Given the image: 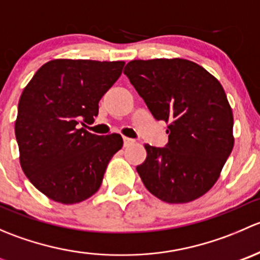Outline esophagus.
I'll return each instance as SVG.
<instances>
[{"label":"esophagus","mask_w":260,"mask_h":260,"mask_svg":"<svg viewBox=\"0 0 260 260\" xmlns=\"http://www.w3.org/2000/svg\"><path fill=\"white\" fill-rule=\"evenodd\" d=\"M133 143H135V140H132V138H128V137H123V145H124V147L133 145Z\"/></svg>","instance_id":"34e87169"}]
</instances>
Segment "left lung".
<instances>
[{
    "label": "left lung",
    "instance_id": "left-lung-1",
    "mask_svg": "<svg viewBox=\"0 0 260 260\" xmlns=\"http://www.w3.org/2000/svg\"><path fill=\"white\" fill-rule=\"evenodd\" d=\"M124 74L152 115L169 123L166 147L145 145L141 180L165 203L196 200L214 186L234 147L224 88L203 67L180 57L132 60Z\"/></svg>",
    "mask_w": 260,
    "mask_h": 260
}]
</instances>
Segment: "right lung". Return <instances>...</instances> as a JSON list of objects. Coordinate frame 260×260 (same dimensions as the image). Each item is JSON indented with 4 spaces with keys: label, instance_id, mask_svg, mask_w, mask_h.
<instances>
[{
    "label": "right lung",
    "instance_id": "add662e5",
    "mask_svg": "<svg viewBox=\"0 0 260 260\" xmlns=\"http://www.w3.org/2000/svg\"><path fill=\"white\" fill-rule=\"evenodd\" d=\"M124 61L55 59L44 64L20 96L15 135L30 182L51 200L78 204L99 190L120 135L96 136L99 101L122 74Z\"/></svg>",
    "mask_w": 260,
    "mask_h": 260
}]
</instances>
